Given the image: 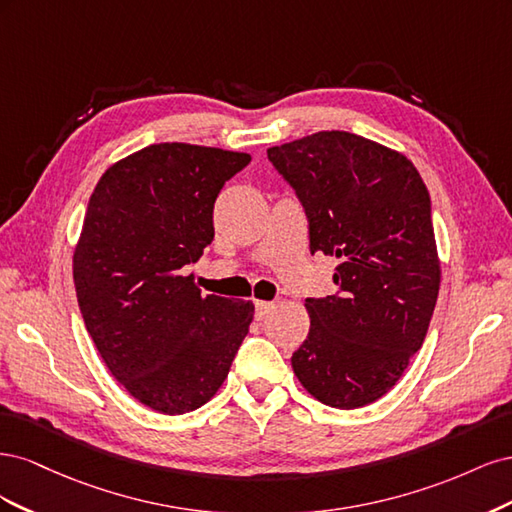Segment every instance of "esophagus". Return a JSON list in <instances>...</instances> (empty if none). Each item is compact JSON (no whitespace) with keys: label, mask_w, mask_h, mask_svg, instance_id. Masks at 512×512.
Segmentation results:
<instances>
[{"label":"esophagus","mask_w":512,"mask_h":512,"mask_svg":"<svg viewBox=\"0 0 512 512\" xmlns=\"http://www.w3.org/2000/svg\"><path fill=\"white\" fill-rule=\"evenodd\" d=\"M273 307H275V303H271V301H256V318L258 320L267 318L269 312H273Z\"/></svg>","instance_id":"34e87169"}]
</instances>
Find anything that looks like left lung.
<instances>
[{
  "label": "left lung",
  "instance_id": "1",
  "mask_svg": "<svg viewBox=\"0 0 512 512\" xmlns=\"http://www.w3.org/2000/svg\"><path fill=\"white\" fill-rule=\"evenodd\" d=\"M267 156L305 209L309 252L339 262L337 292L305 299L312 324L294 374L331 408L374 404L423 346L438 301L429 192L404 153L350 132H316Z\"/></svg>",
  "mask_w": 512,
  "mask_h": 512
}]
</instances>
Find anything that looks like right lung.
Masks as SVG:
<instances>
[{
  "label": "right lung",
  "mask_w": 512,
  "mask_h": 512,
  "mask_svg": "<svg viewBox=\"0 0 512 512\" xmlns=\"http://www.w3.org/2000/svg\"><path fill=\"white\" fill-rule=\"evenodd\" d=\"M250 153L149 145L119 160L89 198L74 250L85 327L134 399L185 414L218 393L254 305L200 294L185 265L213 241V207Z\"/></svg>",
  "instance_id": "right-lung-1"
}]
</instances>
